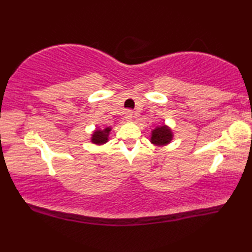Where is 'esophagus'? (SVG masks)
Segmentation results:
<instances>
[{
  "label": "esophagus",
  "mask_w": 252,
  "mask_h": 252,
  "mask_svg": "<svg viewBox=\"0 0 252 252\" xmlns=\"http://www.w3.org/2000/svg\"><path fill=\"white\" fill-rule=\"evenodd\" d=\"M133 117H134V114H133V111L132 110H127L126 112V115H125V120L126 121H131L133 119Z\"/></svg>",
  "instance_id": "obj_1"
}]
</instances>
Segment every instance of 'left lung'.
<instances>
[{
    "mask_svg": "<svg viewBox=\"0 0 252 252\" xmlns=\"http://www.w3.org/2000/svg\"><path fill=\"white\" fill-rule=\"evenodd\" d=\"M173 132L171 130V127L167 125L157 126L154 127L151 133V143L155 146L163 147L167 146L173 140Z\"/></svg>",
    "mask_w": 252,
    "mask_h": 252,
    "instance_id": "left-lung-1",
    "label": "left lung"
}]
</instances>
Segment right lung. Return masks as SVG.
<instances>
[{
  "label": "right lung",
  "instance_id": "add662e5",
  "mask_svg": "<svg viewBox=\"0 0 252 252\" xmlns=\"http://www.w3.org/2000/svg\"><path fill=\"white\" fill-rule=\"evenodd\" d=\"M111 127L107 126L105 129H96L91 134V142L95 145H104L109 141V134H110Z\"/></svg>",
  "mask_w": 252,
  "mask_h": 252
}]
</instances>
